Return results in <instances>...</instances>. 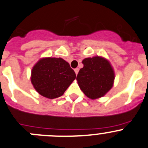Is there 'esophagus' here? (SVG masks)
I'll list each match as a JSON object with an SVG mask.
<instances>
[{"mask_svg": "<svg viewBox=\"0 0 148 148\" xmlns=\"http://www.w3.org/2000/svg\"><path fill=\"white\" fill-rule=\"evenodd\" d=\"M75 74H76V75H78V71H79V69L78 68H75Z\"/></svg>", "mask_w": 148, "mask_h": 148, "instance_id": "obj_1", "label": "esophagus"}]
</instances>
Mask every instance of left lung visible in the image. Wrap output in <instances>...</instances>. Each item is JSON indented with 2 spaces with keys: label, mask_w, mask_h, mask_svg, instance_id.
Here are the masks:
<instances>
[{
  "label": "left lung",
  "mask_w": 148,
  "mask_h": 148,
  "mask_svg": "<svg viewBox=\"0 0 148 148\" xmlns=\"http://www.w3.org/2000/svg\"><path fill=\"white\" fill-rule=\"evenodd\" d=\"M84 67L78 72L76 80L87 97H102L113 86L115 72L109 60L100 56L85 58Z\"/></svg>",
  "instance_id": "obj_1"
}]
</instances>
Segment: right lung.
<instances>
[{
	"label": "right lung",
	"mask_w": 148,
	"mask_h": 148,
	"mask_svg": "<svg viewBox=\"0 0 148 148\" xmlns=\"http://www.w3.org/2000/svg\"><path fill=\"white\" fill-rule=\"evenodd\" d=\"M75 77L74 70L64 60L43 57L33 67L30 80L39 94L49 99H55L62 96Z\"/></svg>",
	"instance_id": "right-lung-1"
}]
</instances>
